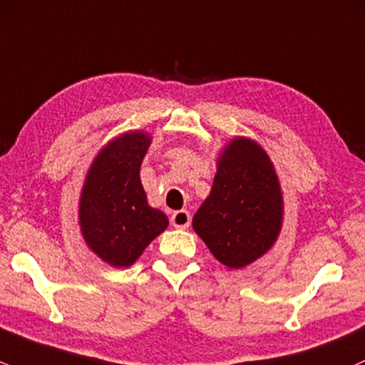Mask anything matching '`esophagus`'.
<instances>
[{
    "label": "esophagus",
    "mask_w": 365,
    "mask_h": 365,
    "mask_svg": "<svg viewBox=\"0 0 365 365\" xmlns=\"http://www.w3.org/2000/svg\"><path fill=\"white\" fill-rule=\"evenodd\" d=\"M170 221H172V225H174L175 228H181V230H184V228L190 227L191 216H190V212H187V210H175V212L172 214Z\"/></svg>",
    "instance_id": "obj_1"
}]
</instances>
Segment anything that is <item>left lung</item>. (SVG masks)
Listing matches in <instances>:
<instances>
[{"instance_id":"1","label":"left lung","mask_w":365,"mask_h":365,"mask_svg":"<svg viewBox=\"0 0 365 365\" xmlns=\"http://www.w3.org/2000/svg\"><path fill=\"white\" fill-rule=\"evenodd\" d=\"M283 221L276 170L257 142L237 137L217 161L212 190L193 217L210 253L230 269L246 267L272 247Z\"/></svg>"}]
</instances>
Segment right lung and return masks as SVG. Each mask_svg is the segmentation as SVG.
Returning <instances> with one entry per match:
<instances>
[{"label": "right lung", "mask_w": 365, "mask_h": 365, "mask_svg": "<svg viewBox=\"0 0 365 365\" xmlns=\"http://www.w3.org/2000/svg\"><path fill=\"white\" fill-rule=\"evenodd\" d=\"M151 137L130 131L108 142L93 161L78 205L89 250L107 264L128 267L168 227L161 210L148 204L140 165Z\"/></svg>", "instance_id": "add662e5"}]
</instances>
